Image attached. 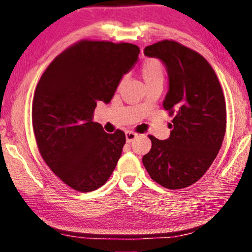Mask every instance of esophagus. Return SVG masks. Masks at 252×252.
I'll return each instance as SVG.
<instances>
[{
	"instance_id": "1",
	"label": "esophagus",
	"mask_w": 252,
	"mask_h": 252,
	"mask_svg": "<svg viewBox=\"0 0 252 252\" xmlns=\"http://www.w3.org/2000/svg\"><path fill=\"white\" fill-rule=\"evenodd\" d=\"M136 136H138V134L136 133H134V132H132V131H126V142H132L133 141V140L136 138Z\"/></svg>"
}]
</instances>
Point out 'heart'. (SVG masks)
<instances>
[{
  "label": "heart",
  "instance_id": "b5f03b06",
  "mask_svg": "<svg viewBox=\"0 0 252 252\" xmlns=\"http://www.w3.org/2000/svg\"><path fill=\"white\" fill-rule=\"evenodd\" d=\"M140 72L147 85L155 82H162L164 78V66L158 59H147L142 63ZM123 82H125V79L120 81V85H122Z\"/></svg>",
  "mask_w": 252,
  "mask_h": 252
}]
</instances>
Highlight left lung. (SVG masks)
<instances>
[{
  "label": "left lung",
  "instance_id": "obj_1",
  "mask_svg": "<svg viewBox=\"0 0 252 252\" xmlns=\"http://www.w3.org/2000/svg\"><path fill=\"white\" fill-rule=\"evenodd\" d=\"M144 54L160 59L167 67L163 108L173 120L169 139L149 135L152 147L142 162L153 181L182 189L197 182L218 155L227 126L224 95L207 60L179 42H157Z\"/></svg>",
  "mask_w": 252,
  "mask_h": 252
}]
</instances>
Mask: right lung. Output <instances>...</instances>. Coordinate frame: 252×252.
<instances>
[{"mask_svg":"<svg viewBox=\"0 0 252 252\" xmlns=\"http://www.w3.org/2000/svg\"><path fill=\"white\" fill-rule=\"evenodd\" d=\"M139 53V46L125 42L79 41L50 63L36 85L32 126L37 148L72 189L96 190L116 169L126 134L106 133L92 121L93 112L97 101H111Z\"/></svg>","mask_w":252,"mask_h":252,"instance_id":"right-lung-1","label":"right lung"}]
</instances>
